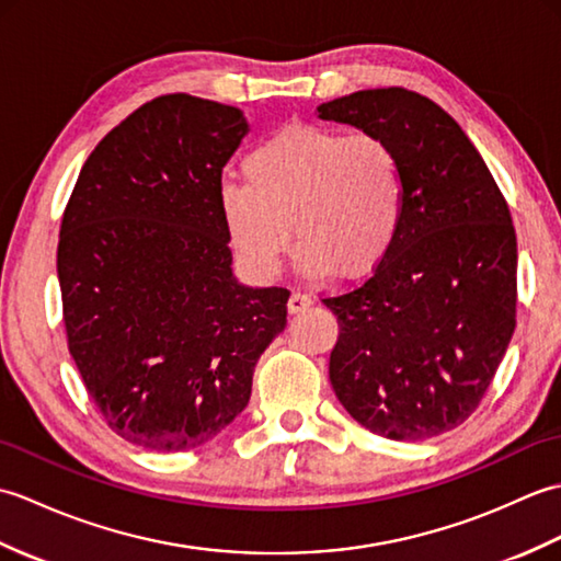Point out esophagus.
Wrapping results in <instances>:
<instances>
[{
	"instance_id": "esophagus-1",
	"label": "esophagus",
	"mask_w": 561,
	"mask_h": 561,
	"mask_svg": "<svg viewBox=\"0 0 561 561\" xmlns=\"http://www.w3.org/2000/svg\"><path fill=\"white\" fill-rule=\"evenodd\" d=\"M313 304V299L308 294H304V291H294L291 296H289V304H287V308H289V313H301V311H306L308 306Z\"/></svg>"
}]
</instances>
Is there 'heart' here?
<instances>
[{
  "instance_id": "b5f03b06",
  "label": "heart",
  "mask_w": 561,
  "mask_h": 561,
  "mask_svg": "<svg viewBox=\"0 0 561 561\" xmlns=\"http://www.w3.org/2000/svg\"><path fill=\"white\" fill-rule=\"evenodd\" d=\"M245 181L219 187V211L236 253L272 279L291 245L296 265L320 277L371 274L390 253L404 217L398 151L374 133L289 123L248 151Z\"/></svg>"
}]
</instances>
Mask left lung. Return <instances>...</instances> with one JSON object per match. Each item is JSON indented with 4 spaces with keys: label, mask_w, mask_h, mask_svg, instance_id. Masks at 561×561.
<instances>
[{
    "label": "left lung",
    "mask_w": 561,
    "mask_h": 561,
    "mask_svg": "<svg viewBox=\"0 0 561 561\" xmlns=\"http://www.w3.org/2000/svg\"><path fill=\"white\" fill-rule=\"evenodd\" d=\"M390 141L404 217L368 279L323 304L337 316L330 383L368 432L422 440L480 408L516 328V229L480 151L422 93L368 89L318 108Z\"/></svg>",
    "instance_id": "obj_1"
}]
</instances>
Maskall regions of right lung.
I'll list each match as a JSON object with an SVG mask.
<instances>
[{
  "label": "right lung",
  "mask_w": 561,
  "mask_h": 561,
  "mask_svg": "<svg viewBox=\"0 0 561 561\" xmlns=\"http://www.w3.org/2000/svg\"><path fill=\"white\" fill-rule=\"evenodd\" d=\"M248 133L233 105L169 93L113 127L62 214L67 347L103 422L129 444L190 450L250 400L289 289L241 287L219 211Z\"/></svg>",
  "instance_id": "add662e5"
}]
</instances>
